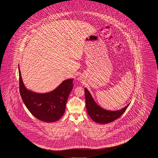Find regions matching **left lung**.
<instances>
[{"label": "left lung", "mask_w": 158, "mask_h": 158, "mask_svg": "<svg viewBox=\"0 0 158 158\" xmlns=\"http://www.w3.org/2000/svg\"><path fill=\"white\" fill-rule=\"evenodd\" d=\"M86 107L87 113L91 119L98 124H106L116 120L124 113L129 104L121 110L110 111L101 107L95 102L90 93L85 88Z\"/></svg>", "instance_id": "left-lung-1"}]
</instances>
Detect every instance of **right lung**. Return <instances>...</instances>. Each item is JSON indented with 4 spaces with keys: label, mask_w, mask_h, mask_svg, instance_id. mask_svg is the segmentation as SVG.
<instances>
[{
    "label": "right lung",
    "mask_w": 158,
    "mask_h": 158,
    "mask_svg": "<svg viewBox=\"0 0 158 158\" xmlns=\"http://www.w3.org/2000/svg\"><path fill=\"white\" fill-rule=\"evenodd\" d=\"M20 92L22 100L30 113L41 121H57L65 112L69 95L73 88V78L65 80L55 90L46 93H38L28 90L21 77L19 64Z\"/></svg>",
    "instance_id": "add662e5"
}]
</instances>
